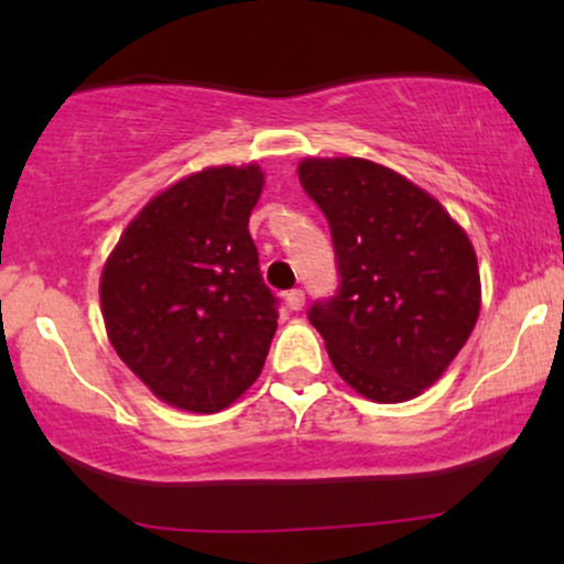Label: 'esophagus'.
<instances>
[{
	"instance_id": "34e87169",
	"label": "esophagus",
	"mask_w": 564,
	"mask_h": 564,
	"mask_svg": "<svg viewBox=\"0 0 564 564\" xmlns=\"http://www.w3.org/2000/svg\"><path fill=\"white\" fill-rule=\"evenodd\" d=\"M286 307L289 310H302L304 307V291L302 289L286 291Z\"/></svg>"
}]
</instances>
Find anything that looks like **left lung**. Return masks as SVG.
Masks as SVG:
<instances>
[{"label": "left lung", "instance_id": "left-lung-1", "mask_svg": "<svg viewBox=\"0 0 564 564\" xmlns=\"http://www.w3.org/2000/svg\"><path fill=\"white\" fill-rule=\"evenodd\" d=\"M296 172L334 236L339 294L313 304L310 323L336 373L373 403L419 398L480 315L467 230L424 187L377 161L302 159Z\"/></svg>", "mask_w": 564, "mask_h": 564}]
</instances>
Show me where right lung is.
I'll use <instances>...</instances> for the list:
<instances>
[{"mask_svg": "<svg viewBox=\"0 0 564 564\" xmlns=\"http://www.w3.org/2000/svg\"><path fill=\"white\" fill-rule=\"evenodd\" d=\"M257 164L206 166L153 196L100 273L108 341L166 405L217 413L262 373L278 328L249 215Z\"/></svg>", "mask_w": 564, "mask_h": 564, "instance_id": "obj_1", "label": "right lung"}]
</instances>
